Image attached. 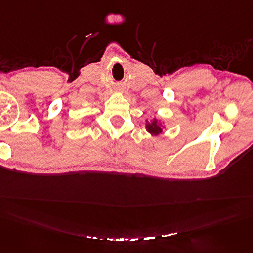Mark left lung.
Returning <instances> with one entry per match:
<instances>
[{"label": "left lung", "mask_w": 253, "mask_h": 253, "mask_svg": "<svg viewBox=\"0 0 253 253\" xmlns=\"http://www.w3.org/2000/svg\"><path fill=\"white\" fill-rule=\"evenodd\" d=\"M147 130L152 135H158V133L161 132V128L158 125L157 121H153L151 124H147Z\"/></svg>", "instance_id": "left-lung-1"}]
</instances>
